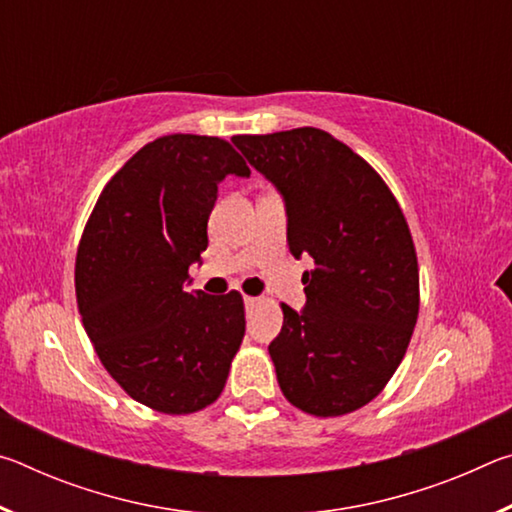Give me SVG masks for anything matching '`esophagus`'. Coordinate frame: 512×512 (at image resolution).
<instances>
[{"mask_svg": "<svg viewBox=\"0 0 512 512\" xmlns=\"http://www.w3.org/2000/svg\"><path fill=\"white\" fill-rule=\"evenodd\" d=\"M257 300H259V298H253V296H244V305H246V309L255 307V305H257Z\"/></svg>", "mask_w": 512, "mask_h": 512, "instance_id": "obj_1", "label": "esophagus"}]
</instances>
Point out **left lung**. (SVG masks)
Returning <instances> with one entry per match:
<instances>
[{
    "label": "left lung",
    "instance_id": "1",
    "mask_svg": "<svg viewBox=\"0 0 512 512\" xmlns=\"http://www.w3.org/2000/svg\"><path fill=\"white\" fill-rule=\"evenodd\" d=\"M287 207L291 255L307 302L282 305L268 345L287 400L320 418L361 409L404 359L418 320V257L379 173L320 128L232 137Z\"/></svg>",
    "mask_w": 512,
    "mask_h": 512
}]
</instances>
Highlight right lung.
<instances>
[{
    "mask_svg": "<svg viewBox=\"0 0 512 512\" xmlns=\"http://www.w3.org/2000/svg\"><path fill=\"white\" fill-rule=\"evenodd\" d=\"M225 176L250 169L219 137L146 144L103 187L76 253V302L94 350L133 400L160 413L212 404L246 332L237 291H187Z\"/></svg>",
    "mask_w": 512,
    "mask_h": 512,
    "instance_id": "obj_1",
    "label": "right lung"
}]
</instances>
